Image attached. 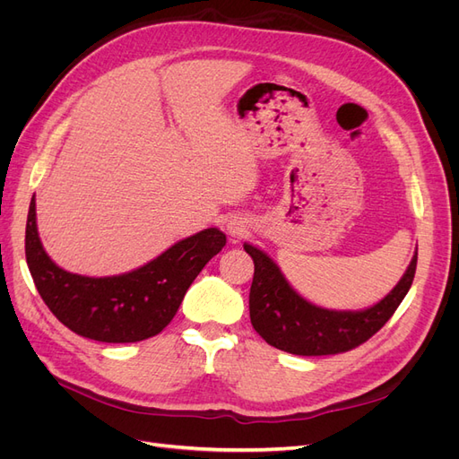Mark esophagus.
<instances>
[{
  "label": "esophagus",
  "instance_id": "obj_1",
  "mask_svg": "<svg viewBox=\"0 0 459 459\" xmlns=\"http://www.w3.org/2000/svg\"><path fill=\"white\" fill-rule=\"evenodd\" d=\"M245 230H247V226H245L243 220H230L228 233L233 235V238H235V235H241Z\"/></svg>",
  "mask_w": 459,
  "mask_h": 459
}]
</instances>
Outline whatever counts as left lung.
<instances>
[{"label": "left lung", "mask_w": 459, "mask_h": 459, "mask_svg": "<svg viewBox=\"0 0 459 459\" xmlns=\"http://www.w3.org/2000/svg\"><path fill=\"white\" fill-rule=\"evenodd\" d=\"M243 248L255 262L248 295L251 324L268 344L297 356L339 354L366 342L404 300L418 266L415 253L391 293L366 310H327L302 299L266 253L248 243Z\"/></svg>", "instance_id": "obj_1"}]
</instances>
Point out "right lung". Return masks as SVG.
Returning <instances> with one entry per match:
<instances>
[{
  "mask_svg": "<svg viewBox=\"0 0 459 459\" xmlns=\"http://www.w3.org/2000/svg\"><path fill=\"white\" fill-rule=\"evenodd\" d=\"M224 245L226 235L208 228L128 273L78 275L59 268L44 251L32 197L24 253L39 297L63 325L93 341L137 342L172 322L193 280Z\"/></svg>",
  "mask_w": 459,
  "mask_h": 459,
  "instance_id": "add662e5",
  "label": "right lung"
}]
</instances>
